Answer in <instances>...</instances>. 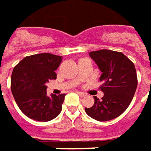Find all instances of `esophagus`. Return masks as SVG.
<instances>
[{"mask_svg":"<svg viewBox=\"0 0 151 151\" xmlns=\"http://www.w3.org/2000/svg\"><path fill=\"white\" fill-rule=\"evenodd\" d=\"M77 93H78L79 95L81 96H85L86 94V93H84V92H81V91H77Z\"/></svg>","mask_w":151,"mask_h":151,"instance_id":"esophagus-1","label":"esophagus"}]
</instances>
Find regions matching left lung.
<instances>
[{
    "mask_svg": "<svg viewBox=\"0 0 151 151\" xmlns=\"http://www.w3.org/2000/svg\"><path fill=\"white\" fill-rule=\"evenodd\" d=\"M101 70L100 87L104 96L94 97L91 107H85L88 116L97 121H109L120 116L129 106L138 85L136 70L121 52L101 50L89 53Z\"/></svg>",
    "mask_w": 151,
    "mask_h": 151,
    "instance_id": "obj_1",
    "label": "left lung"
}]
</instances>
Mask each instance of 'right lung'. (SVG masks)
I'll list each match as a JSON object with an SVG mask.
<instances>
[{"label": "right lung", "instance_id": "add662e5", "mask_svg": "<svg viewBox=\"0 0 151 151\" xmlns=\"http://www.w3.org/2000/svg\"><path fill=\"white\" fill-rule=\"evenodd\" d=\"M62 56L38 54L27 56L14 67L11 78V90L20 110L30 119L48 122L62 110L65 94L47 96L46 83L55 80V72Z\"/></svg>", "mask_w": 151, "mask_h": 151}]
</instances>
